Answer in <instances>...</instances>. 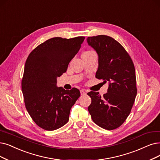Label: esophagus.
<instances>
[{"instance_id":"obj_1","label":"esophagus","mask_w":160,"mask_h":160,"mask_svg":"<svg viewBox=\"0 0 160 160\" xmlns=\"http://www.w3.org/2000/svg\"><path fill=\"white\" fill-rule=\"evenodd\" d=\"M80 92H81V95H84L86 94V91L84 90V89H81V90L80 91Z\"/></svg>"}]
</instances>
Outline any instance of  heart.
Here are the masks:
<instances>
[{
	"label": "heart",
	"instance_id": "obj_1",
	"mask_svg": "<svg viewBox=\"0 0 160 160\" xmlns=\"http://www.w3.org/2000/svg\"><path fill=\"white\" fill-rule=\"evenodd\" d=\"M92 52H92V51H87V52H83L82 54H91Z\"/></svg>",
	"mask_w": 160,
	"mask_h": 160
}]
</instances>
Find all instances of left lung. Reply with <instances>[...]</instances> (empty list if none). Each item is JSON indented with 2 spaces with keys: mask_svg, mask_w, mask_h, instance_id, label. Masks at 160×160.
Returning <instances> with one entry per match:
<instances>
[{
  "mask_svg": "<svg viewBox=\"0 0 160 160\" xmlns=\"http://www.w3.org/2000/svg\"><path fill=\"white\" fill-rule=\"evenodd\" d=\"M87 41L98 56L96 78L109 84L103 97L98 92L87 93L92 100L88 110L97 125L113 130L124 123L135 102L137 93L135 66L125 49L112 37H88Z\"/></svg>",
  "mask_w": 160,
  "mask_h": 160,
  "instance_id": "obj_1",
  "label": "left lung"
}]
</instances>
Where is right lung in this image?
<instances>
[{
  "instance_id": "obj_1",
  "label": "right lung",
  "mask_w": 160,
  "mask_h": 160,
  "mask_svg": "<svg viewBox=\"0 0 160 160\" xmlns=\"http://www.w3.org/2000/svg\"><path fill=\"white\" fill-rule=\"evenodd\" d=\"M84 39L54 37L39 44L28 57L22 81L25 108L44 130L54 131L66 124L70 110L80 97L79 89L65 90L56 83Z\"/></svg>"
}]
</instances>
